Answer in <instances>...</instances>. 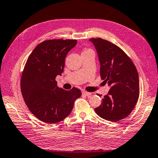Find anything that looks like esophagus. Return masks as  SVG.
<instances>
[{"mask_svg": "<svg viewBox=\"0 0 158 158\" xmlns=\"http://www.w3.org/2000/svg\"><path fill=\"white\" fill-rule=\"evenodd\" d=\"M82 94L83 95H85V96H86V97H89L91 96L92 93H91V92H86L85 90H83L82 91Z\"/></svg>", "mask_w": 158, "mask_h": 158, "instance_id": "esophagus-1", "label": "esophagus"}]
</instances>
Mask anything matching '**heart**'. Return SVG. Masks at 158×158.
Returning <instances> with one entry per match:
<instances>
[{
    "label": "heart",
    "mask_w": 158,
    "mask_h": 158,
    "mask_svg": "<svg viewBox=\"0 0 158 158\" xmlns=\"http://www.w3.org/2000/svg\"><path fill=\"white\" fill-rule=\"evenodd\" d=\"M91 51L90 49H87V50H85L84 52H86V51Z\"/></svg>",
    "instance_id": "obj_1"
}]
</instances>
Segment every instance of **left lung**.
<instances>
[{
	"label": "left lung",
	"instance_id": "8db88e82",
	"mask_svg": "<svg viewBox=\"0 0 158 158\" xmlns=\"http://www.w3.org/2000/svg\"><path fill=\"white\" fill-rule=\"evenodd\" d=\"M89 40L97 51L101 79L111 87L94 110L102 118L117 122L127 117L138 102L140 84L137 69L118 46L100 38Z\"/></svg>",
	"mask_w": 158,
	"mask_h": 158
}]
</instances>
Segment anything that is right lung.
Instances as JSON below:
<instances>
[{"label": "right lung", "instance_id": "obj_1", "mask_svg": "<svg viewBox=\"0 0 158 158\" xmlns=\"http://www.w3.org/2000/svg\"><path fill=\"white\" fill-rule=\"evenodd\" d=\"M76 44L77 40H45L34 48L24 66L20 81L24 102L37 118L47 124L66 118L81 96L79 89L64 90L55 81L63 73L68 52Z\"/></svg>", "mask_w": 158, "mask_h": 158}]
</instances>
